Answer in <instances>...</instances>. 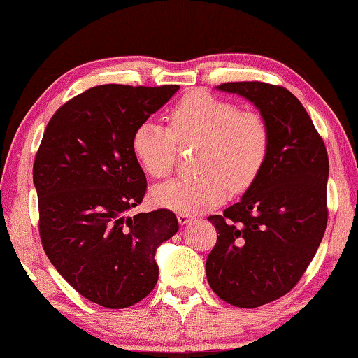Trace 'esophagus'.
Returning <instances> with one entry per match:
<instances>
[{
	"label": "esophagus",
	"instance_id": "1",
	"mask_svg": "<svg viewBox=\"0 0 358 358\" xmlns=\"http://www.w3.org/2000/svg\"><path fill=\"white\" fill-rule=\"evenodd\" d=\"M178 222L181 224V226H185V224H187V222H191L192 220H194V216H191V215H186V213H178Z\"/></svg>",
	"mask_w": 358,
	"mask_h": 358
}]
</instances>
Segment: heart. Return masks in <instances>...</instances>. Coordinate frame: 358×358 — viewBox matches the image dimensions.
Returning a JSON list of instances; mask_svg holds the SVG:
<instances>
[{"instance_id": "1", "label": "heart", "mask_w": 358, "mask_h": 358, "mask_svg": "<svg viewBox=\"0 0 358 358\" xmlns=\"http://www.w3.org/2000/svg\"><path fill=\"white\" fill-rule=\"evenodd\" d=\"M169 128L145 120L132 134V153L151 178L172 171L175 141L199 142L197 177L177 178L151 191V201L178 213H197L226 201L229 186L245 191L268 156L270 136L259 113L241 112L232 102L205 92L185 94L171 112Z\"/></svg>"}]
</instances>
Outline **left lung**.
I'll use <instances>...</instances> for the list:
<instances>
[{"instance_id": "8db88e82", "label": "left lung", "mask_w": 358, "mask_h": 358, "mask_svg": "<svg viewBox=\"0 0 358 358\" xmlns=\"http://www.w3.org/2000/svg\"><path fill=\"white\" fill-rule=\"evenodd\" d=\"M216 88L257 108L270 147L262 171L240 202L208 217L220 235L205 270L220 299L257 308L299 282L322 241L329 156L310 115L289 90L262 82Z\"/></svg>"}]
</instances>
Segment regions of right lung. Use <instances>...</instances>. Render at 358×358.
<instances>
[{
	"label": "right lung",
	"instance_id": "obj_1",
	"mask_svg": "<svg viewBox=\"0 0 358 358\" xmlns=\"http://www.w3.org/2000/svg\"><path fill=\"white\" fill-rule=\"evenodd\" d=\"M180 90L99 85L59 107L34 159L42 246L78 294L110 310L136 305L155 289L161 243L173 237L172 211L129 215L147 178L132 134Z\"/></svg>",
	"mask_w": 358,
	"mask_h": 358
}]
</instances>
